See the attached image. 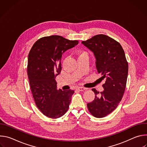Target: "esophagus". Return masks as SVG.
Listing matches in <instances>:
<instances>
[{
    "mask_svg": "<svg viewBox=\"0 0 147 147\" xmlns=\"http://www.w3.org/2000/svg\"><path fill=\"white\" fill-rule=\"evenodd\" d=\"M77 90L80 91H84L86 90V88L82 87H79L77 88Z\"/></svg>",
    "mask_w": 147,
    "mask_h": 147,
    "instance_id": "esophagus-1",
    "label": "esophagus"
}]
</instances>
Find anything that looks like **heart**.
Returning a JSON list of instances; mask_svg holds the SVG:
<instances>
[{"label": "heart", "instance_id": "heart-1", "mask_svg": "<svg viewBox=\"0 0 147 147\" xmlns=\"http://www.w3.org/2000/svg\"><path fill=\"white\" fill-rule=\"evenodd\" d=\"M84 53H85V52H82L81 54H84ZM81 54H80V55H81Z\"/></svg>", "mask_w": 147, "mask_h": 147}]
</instances>
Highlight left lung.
Listing matches in <instances>:
<instances>
[{
	"mask_svg": "<svg viewBox=\"0 0 147 147\" xmlns=\"http://www.w3.org/2000/svg\"><path fill=\"white\" fill-rule=\"evenodd\" d=\"M82 45L94 53L96 68L100 74L103 91L96 89L92 102L87 103L90 112L95 117L101 118L111 113L119 105L126 86L128 63L121 45L113 38L103 34L92 37Z\"/></svg>",
	"mask_w": 147,
	"mask_h": 147,
	"instance_id": "8db88e82",
	"label": "left lung"
}]
</instances>
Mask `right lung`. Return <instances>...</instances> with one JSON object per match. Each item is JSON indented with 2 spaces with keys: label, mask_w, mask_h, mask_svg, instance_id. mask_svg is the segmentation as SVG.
<instances>
[{
  "label": "right lung",
  "mask_w": 147,
  "mask_h": 147,
  "mask_svg": "<svg viewBox=\"0 0 147 147\" xmlns=\"http://www.w3.org/2000/svg\"><path fill=\"white\" fill-rule=\"evenodd\" d=\"M78 44L59 35L38 39L28 57L27 74L34 99L46 116L56 119L67 111L74 91L57 89L56 77L60 73L61 55Z\"/></svg>",
  "instance_id": "1"
}]
</instances>
